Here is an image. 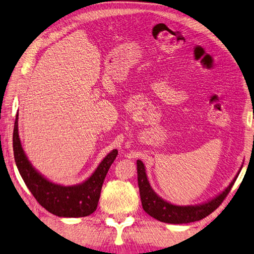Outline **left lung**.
Masks as SVG:
<instances>
[{
  "label": "left lung",
  "mask_w": 254,
  "mask_h": 254,
  "mask_svg": "<svg viewBox=\"0 0 254 254\" xmlns=\"http://www.w3.org/2000/svg\"><path fill=\"white\" fill-rule=\"evenodd\" d=\"M137 172L139 192H140L143 210L153 218L162 222H167V224H190V222L198 221L210 215L224 201L238 178L237 174V177L224 192L205 204L195 206H178L163 200L153 192L147 179L146 169H144V165L140 160H137Z\"/></svg>",
  "instance_id": "left-lung-1"
}]
</instances>
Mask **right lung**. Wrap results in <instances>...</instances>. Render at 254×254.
<instances>
[{
	"instance_id": "add662e5",
	"label": "right lung",
	"mask_w": 254,
	"mask_h": 254,
	"mask_svg": "<svg viewBox=\"0 0 254 254\" xmlns=\"http://www.w3.org/2000/svg\"><path fill=\"white\" fill-rule=\"evenodd\" d=\"M13 150L15 162L26 186L45 209L59 217H85L94 213L102 185L118 153L116 149L108 153L84 183L74 186L51 183L32 167L25 156L18 137V113L14 124Z\"/></svg>"
}]
</instances>
